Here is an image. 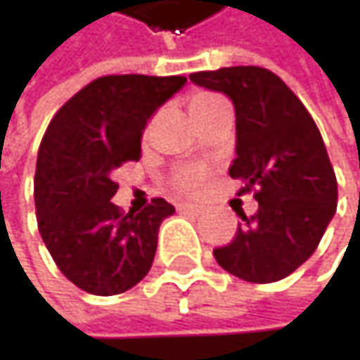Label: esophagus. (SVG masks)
Returning <instances> with one entry per match:
<instances>
[{"mask_svg":"<svg viewBox=\"0 0 360 360\" xmlns=\"http://www.w3.org/2000/svg\"><path fill=\"white\" fill-rule=\"evenodd\" d=\"M179 210H183V212H191V214H202V212H204V206H200V204H181Z\"/></svg>","mask_w":360,"mask_h":360,"instance_id":"esophagus-1","label":"esophagus"}]
</instances>
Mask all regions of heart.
Wrapping results in <instances>:
<instances>
[{
	"mask_svg": "<svg viewBox=\"0 0 360 360\" xmlns=\"http://www.w3.org/2000/svg\"><path fill=\"white\" fill-rule=\"evenodd\" d=\"M217 102H223V100L219 96H214V94L202 91V94L191 96L189 110L198 112V110L208 108V106H212ZM202 181H204V171L200 167H185V169H181L179 173L175 175V187L179 191H185V193H193V191H198L202 187Z\"/></svg>",
	"mask_w": 360,
	"mask_h": 360,
	"instance_id": "heart-1",
	"label": "heart"
}]
</instances>
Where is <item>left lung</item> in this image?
<instances>
[{"instance_id":"8db88e82","label":"left lung","mask_w":360,"mask_h":360,"mask_svg":"<svg viewBox=\"0 0 360 360\" xmlns=\"http://www.w3.org/2000/svg\"><path fill=\"white\" fill-rule=\"evenodd\" d=\"M225 94L236 108V160L229 175L254 191L256 214L214 250L231 275L271 283L294 273L317 250L338 206V181L323 137L294 91L260 66H229L189 75Z\"/></svg>"}]
</instances>
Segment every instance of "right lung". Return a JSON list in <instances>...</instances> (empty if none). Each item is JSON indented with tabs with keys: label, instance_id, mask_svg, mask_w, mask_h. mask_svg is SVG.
<instances>
[{
	"label": "right lung",
	"instance_id": "add662e5",
	"mask_svg": "<svg viewBox=\"0 0 360 360\" xmlns=\"http://www.w3.org/2000/svg\"><path fill=\"white\" fill-rule=\"evenodd\" d=\"M185 77L110 75L91 81L51 118L35 171L39 233L58 269L81 290L114 296L152 269L160 223L175 206L154 198L141 212H120L112 171L141 158L150 116Z\"/></svg>",
	"mask_w": 360,
	"mask_h": 360
}]
</instances>
